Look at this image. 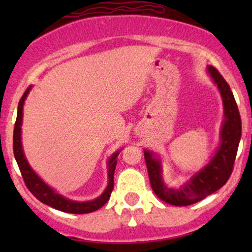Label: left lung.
Returning <instances> with one entry per match:
<instances>
[{"label": "left lung", "mask_w": 252, "mask_h": 252, "mask_svg": "<svg viewBox=\"0 0 252 252\" xmlns=\"http://www.w3.org/2000/svg\"><path fill=\"white\" fill-rule=\"evenodd\" d=\"M211 78L218 86L224 104V122L220 131V146L204 168L195 173L180 189H170L163 182L161 160L155 153L144 150V160L150 186L161 200L174 206H189L202 200L226 184L233 169L242 136V121L232 91L218 70L207 66Z\"/></svg>", "instance_id": "obj_1"}]
</instances>
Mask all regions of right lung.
I'll return each instance as SVG.
<instances>
[{
	"instance_id": "right-lung-1",
	"label": "right lung",
	"mask_w": 252,
	"mask_h": 252,
	"mask_svg": "<svg viewBox=\"0 0 252 252\" xmlns=\"http://www.w3.org/2000/svg\"><path fill=\"white\" fill-rule=\"evenodd\" d=\"M30 86L25 91L24 96L21 97L19 102V108H17V116L15 126H14V136H13V149H14V156L19 166L20 172H21L22 178H24L26 186L31 190V193L39 199L43 204L48 205V206L53 207V209L63 211V212L67 213H76V215H84V213H90L97 211L98 209L104 206L108 202L111 195L112 189H114V174L115 168L117 164V156L120 154L121 150L111 155V158L108 161V176H109V184L104 192L98 196L97 199L91 201H73L70 199L63 198L62 194L57 193L52 187L45 184L41 179L37 176V174L32 169V167L28 163L27 158L24 154V149H22L21 143V126H22V111H24V104L25 99L27 98L28 94L31 91Z\"/></svg>"
}]
</instances>
